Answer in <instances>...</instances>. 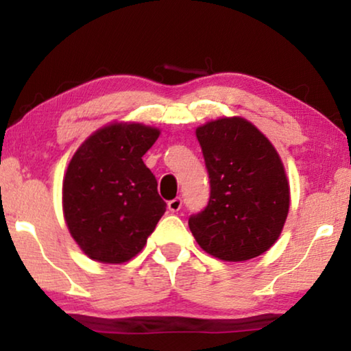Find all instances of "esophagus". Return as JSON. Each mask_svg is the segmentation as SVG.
<instances>
[{"label":"esophagus","mask_w":351,"mask_h":351,"mask_svg":"<svg viewBox=\"0 0 351 351\" xmlns=\"http://www.w3.org/2000/svg\"><path fill=\"white\" fill-rule=\"evenodd\" d=\"M180 208H182V198H180V196H177V198L171 199L169 203H167V209H169L171 213H179Z\"/></svg>","instance_id":"34e87169"}]
</instances>
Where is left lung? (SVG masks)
I'll list each match as a JSON object with an SVG mask.
<instances>
[{
    "instance_id": "obj_1",
    "label": "left lung",
    "mask_w": 351,
    "mask_h": 351,
    "mask_svg": "<svg viewBox=\"0 0 351 351\" xmlns=\"http://www.w3.org/2000/svg\"><path fill=\"white\" fill-rule=\"evenodd\" d=\"M209 174L208 206L190 215L196 243L210 256L243 262L268 251L289 213V182L275 147L243 118L196 129Z\"/></svg>"
}]
</instances>
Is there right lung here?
I'll list each match as a JSON object with an SVG mask.
<instances>
[{"mask_svg":"<svg viewBox=\"0 0 351 351\" xmlns=\"http://www.w3.org/2000/svg\"><path fill=\"white\" fill-rule=\"evenodd\" d=\"M160 131L117 123L86 138L71 158L62 189L66 227L93 261L123 263L142 251L166 203L142 156Z\"/></svg>","mask_w":351,"mask_h":351,"instance_id":"add662e5","label":"right lung"}]
</instances>
